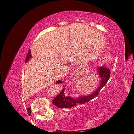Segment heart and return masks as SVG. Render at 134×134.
I'll return each instance as SVG.
<instances>
[{
  "instance_id": "b5f03b06",
  "label": "heart",
  "mask_w": 134,
  "mask_h": 134,
  "mask_svg": "<svg viewBox=\"0 0 134 134\" xmlns=\"http://www.w3.org/2000/svg\"><path fill=\"white\" fill-rule=\"evenodd\" d=\"M110 60V55H105V56L103 57V61L104 62H108Z\"/></svg>"
}]
</instances>
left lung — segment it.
Listing matches in <instances>:
<instances>
[{"instance_id":"obj_1","label":"left lung","mask_w":134,"mask_h":134,"mask_svg":"<svg viewBox=\"0 0 134 134\" xmlns=\"http://www.w3.org/2000/svg\"><path fill=\"white\" fill-rule=\"evenodd\" d=\"M97 71H98V76L101 79V83L98 89L95 90V91H94L93 93L87 96H79V98L75 99L72 97L65 96L64 88L62 91L59 93V94L53 99V101H52L53 104L60 108H69L75 107L79 104L86 103L96 97L99 94V91L103 88V87L106 85L110 77V69L106 67H98Z\"/></svg>"}]
</instances>
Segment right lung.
Listing matches in <instances>:
<instances>
[{
  "label": "right lung",
  "mask_w": 134,
  "mask_h": 134,
  "mask_svg": "<svg viewBox=\"0 0 134 134\" xmlns=\"http://www.w3.org/2000/svg\"><path fill=\"white\" fill-rule=\"evenodd\" d=\"M31 58V52H30V50H29L28 53H27V55H26V58L25 62L26 63V62H27V61H28ZM62 82H62V81H60V80H58V81H57V82L55 83V84H60V83H62ZM28 110H29V111H30V113H31V109L30 108H29Z\"/></svg>",
  "instance_id": "obj_1"
}]
</instances>
